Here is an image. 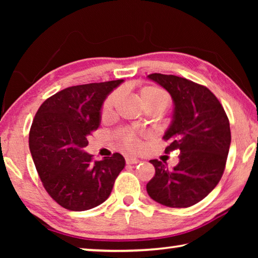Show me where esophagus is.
<instances>
[{
    "mask_svg": "<svg viewBox=\"0 0 258 258\" xmlns=\"http://www.w3.org/2000/svg\"><path fill=\"white\" fill-rule=\"evenodd\" d=\"M126 164L127 165H135V164H139L140 161V159H138V158H135V157H132V156H127L126 157Z\"/></svg>",
    "mask_w": 258,
    "mask_h": 258,
    "instance_id": "esophagus-1",
    "label": "esophagus"
}]
</instances>
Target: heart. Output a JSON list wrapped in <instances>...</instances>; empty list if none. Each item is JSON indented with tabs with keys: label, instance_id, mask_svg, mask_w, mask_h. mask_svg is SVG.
I'll use <instances>...</instances> for the list:
<instances>
[{
	"label": "heart",
	"instance_id": "1",
	"mask_svg": "<svg viewBox=\"0 0 258 258\" xmlns=\"http://www.w3.org/2000/svg\"><path fill=\"white\" fill-rule=\"evenodd\" d=\"M119 94L118 92H113L106 99L102 106V116L108 117L110 116L113 108H115L117 101H118ZM140 102L145 109L152 108V109H160L163 110L168 104V97L163 90L158 89L155 86H145L140 90L139 92ZM123 141L127 147L132 149H138L139 141L132 133H125L123 135Z\"/></svg>",
	"mask_w": 258,
	"mask_h": 258
}]
</instances>
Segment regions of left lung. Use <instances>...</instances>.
I'll return each instance as SVG.
<instances>
[{
	"label": "left lung",
	"mask_w": 258,
	"mask_h": 258,
	"mask_svg": "<svg viewBox=\"0 0 258 258\" xmlns=\"http://www.w3.org/2000/svg\"><path fill=\"white\" fill-rule=\"evenodd\" d=\"M171 94L174 109L164 140L165 152L178 150V164L172 169L157 159L150 160L156 174L147 184L151 199L173 208L199 203L223 175L231 145L228 116L207 87L186 78L150 74Z\"/></svg>",
	"instance_id": "1"
}]
</instances>
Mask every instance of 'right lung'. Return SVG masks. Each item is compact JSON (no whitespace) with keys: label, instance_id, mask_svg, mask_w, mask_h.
<instances>
[{"label":"right lung","instance_id":"right-lung-1","mask_svg":"<svg viewBox=\"0 0 258 258\" xmlns=\"http://www.w3.org/2000/svg\"><path fill=\"white\" fill-rule=\"evenodd\" d=\"M124 80L67 87L38 109L29 132V149L43 185L60 206L87 211L106 202L125 167L118 152L100 161L84 151L101 123L104 100Z\"/></svg>","mask_w":258,"mask_h":258}]
</instances>
